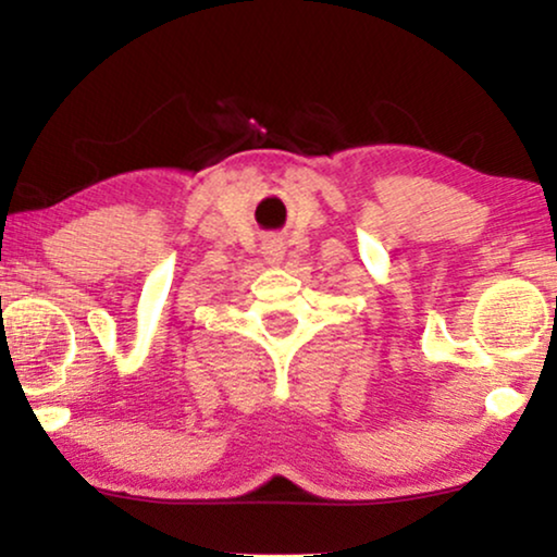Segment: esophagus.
Wrapping results in <instances>:
<instances>
[{
    "label": "esophagus",
    "mask_w": 557,
    "mask_h": 557,
    "mask_svg": "<svg viewBox=\"0 0 557 557\" xmlns=\"http://www.w3.org/2000/svg\"><path fill=\"white\" fill-rule=\"evenodd\" d=\"M263 256H265V261H269L271 265H278L281 261H284V250H281V243H276V240L265 243Z\"/></svg>",
    "instance_id": "obj_1"
}]
</instances>
